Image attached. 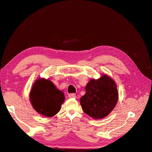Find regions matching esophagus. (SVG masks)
Wrapping results in <instances>:
<instances>
[{"label":"esophagus","instance_id":"34e87169","mask_svg":"<svg viewBox=\"0 0 152 152\" xmlns=\"http://www.w3.org/2000/svg\"><path fill=\"white\" fill-rule=\"evenodd\" d=\"M68 97L71 98H76V94L74 93H70L68 94Z\"/></svg>","mask_w":152,"mask_h":152}]
</instances>
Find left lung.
Instances as JSON below:
<instances>
[{
	"instance_id": "obj_1",
	"label": "left lung",
	"mask_w": 152,
	"mask_h": 152,
	"mask_svg": "<svg viewBox=\"0 0 152 152\" xmlns=\"http://www.w3.org/2000/svg\"><path fill=\"white\" fill-rule=\"evenodd\" d=\"M86 91L80 98V104L84 112L93 118L107 117L117 103V85L106 75L97 80L91 79L86 86Z\"/></svg>"
}]
</instances>
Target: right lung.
I'll list each match as a JSON object with an SVG mask.
<instances>
[{"mask_svg":"<svg viewBox=\"0 0 152 152\" xmlns=\"http://www.w3.org/2000/svg\"><path fill=\"white\" fill-rule=\"evenodd\" d=\"M31 103L35 111L45 117L55 115L65 100L64 93L49 80L40 79L35 82L30 93Z\"/></svg>","mask_w":152,"mask_h":152,"instance_id":"1","label":"right lung"}]
</instances>
